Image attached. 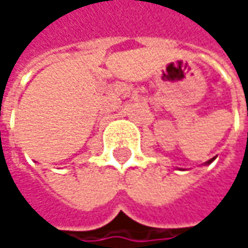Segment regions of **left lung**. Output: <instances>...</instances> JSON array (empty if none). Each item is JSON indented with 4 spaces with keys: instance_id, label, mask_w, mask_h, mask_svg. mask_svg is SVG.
<instances>
[{
    "instance_id": "1",
    "label": "left lung",
    "mask_w": 248,
    "mask_h": 248,
    "mask_svg": "<svg viewBox=\"0 0 248 248\" xmlns=\"http://www.w3.org/2000/svg\"><path fill=\"white\" fill-rule=\"evenodd\" d=\"M213 161H214V158H213V159H210V161H207V162H205V164H211V162H213Z\"/></svg>"
}]
</instances>
